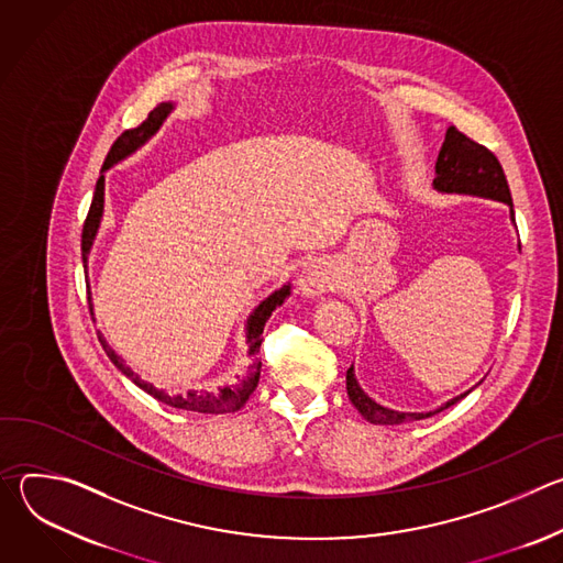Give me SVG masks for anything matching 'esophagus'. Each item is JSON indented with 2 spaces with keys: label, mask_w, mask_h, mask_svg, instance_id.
Returning a JSON list of instances; mask_svg holds the SVG:
<instances>
[{
  "label": "esophagus",
  "mask_w": 563,
  "mask_h": 563,
  "mask_svg": "<svg viewBox=\"0 0 563 563\" xmlns=\"http://www.w3.org/2000/svg\"><path fill=\"white\" fill-rule=\"evenodd\" d=\"M332 283H334V278H332L330 269H328L325 265L313 263V265H309V267L302 272V276H300V280H298V289H300L305 296H318V294L328 291V289L332 287Z\"/></svg>",
  "instance_id": "34e87169"
}]
</instances>
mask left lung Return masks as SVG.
Segmentation results:
<instances>
[{
	"instance_id": "8db88e82",
	"label": "left lung",
	"mask_w": 563,
	"mask_h": 563,
	"mask_svg": "<svg viewBox=\"0 0 563 563\" xmlns=\"http://www.w3.org/2000/svg\"><path fill=\"white\" fill-rule=\"evenodd\" d=\"M437 178H434V189L445 191V194H470V196H481V198H493L499 202L510 205V218L515 220V209H512V196L510 187L504 174V167L497 159V155L484 146L461 133L456 126H450L445 131L443 146L437 157ZM347 394L354 408L363 415L374 426H398V423H408V421H419L428 419L450 406H454L456 400L467 396L470 391L454 396L448 400L445 406H441L434 412L428 415H417V412H394L387 410L361 389L354 376V367L347 369Z\"/></svg>"
}]
</instances>
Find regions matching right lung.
Here are the masks:
<instances>
[{
	"label": "right lung",
	"mask_w": 563,
	"mask_h": 563,
	"mask_svg": "<svg viewBox=\"0 0 563 563\" xmlns=\"http://www.w3.org/2000/svg\"><path fill=\"white\" fill-rule=\"evenodd\" d=\"M172 109H174L172 102L157 104L140 126L126 129L113 142V146H111V151H109V155L104 159V165H102V172H107L109 167L120 163V159L131 155L137 146H142L159 129V124L165 122V118L169 115ZM102 211H104V176L98 178L96 194H93V200H91V207H89V213H87V220H85V227H82V263H85V269H87V263H89V252H91V245H93V238H96L100 220H102ZM287 296H289V285H283L278 291H274L269 298H265L254 309V313L250 316V320H247V343H250V354L252 356H256V352L261 350L263 330H265V323L269 320L272 311L278 305H283V300ZM89 309H91V316H93L91 296H89ZM98 339H100V345L104 347L107 356L111 358V363L126 378H131L140 389H144L146 394H151L157 400H163V404H167L172 408L187 410V412H200V415H229V412H235V410H240V408L247 404L250 394L256 389L258 378H261V361L256 358L252 369H250V374L243 380H238V385H227V387H220L218 391H187L185 396H172V394H165L163 389H155L151 383L142 380L131 367H126L124 358L111 350V345L107 343V339L100 332H98Z\"/></svg>",
	"instance_id": "1"
}]
</instances>
